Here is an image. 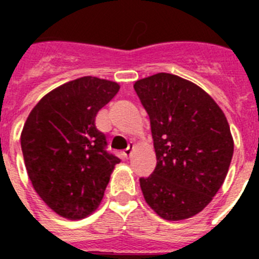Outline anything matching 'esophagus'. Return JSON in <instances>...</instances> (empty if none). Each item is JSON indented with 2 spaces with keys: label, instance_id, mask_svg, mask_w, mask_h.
<instances>
[{
  "label": "esophagus",
  "instance_id": "1",
  "mask_svg": "<svg viewBox=\"0 0 259 259\" xmlns=\"http://www.w3.org/2000/svg\"><path fill=\"white\" fill-rule=\"evenodd\" d=\"M134 152H135L134 146H130V148H128V149L124 152V157L127 158V159H130V158L132 157V154H134Z\"/></svg>",
  "mask_w": 259,
  "mask_h": 259
}]
</instances>
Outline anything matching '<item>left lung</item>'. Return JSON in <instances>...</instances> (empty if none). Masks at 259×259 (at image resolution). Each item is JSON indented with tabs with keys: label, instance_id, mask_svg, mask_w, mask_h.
Wrapping results in <instances>:
<instances>
[{
	"label": "left lung",
	"instance_id": "obj_1",
	"mask_svg": "<svg viewBox=\"0 0 259 259\" xmlns=\"http://www.w3.org/2000/svg\"><path fill=\"white\" fill-rule=\"evenodd\" d=\"M137 96L150 119L157 166L141 178L145 202L166 221L194 217L221 189L233 155L227 118L197 84L178 75L137 80Z\"/></svg>",
	"mask_w": 259,
	"mask_h": 259
}]
</instances>
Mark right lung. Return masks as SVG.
<instances>
[{
	"instance_id": "obj_1",
	"label": "right lung",
	"mask_w": 259,
	"mask_h": 259,
	"mask_svg": "<svg viewBox=\"0 0 259 259\" xmlns=\"http://www.w3.org/2000/svg\"><path fill=\"white\" fill-rule=\"evenodd\" d=\"M119 84L83 76L62 84L31 110L20 135L24 164L33 189L66 219L92 214L101 203L115 155L96 128V115L118 93Z\"/></svg>"
}]
</instances>
